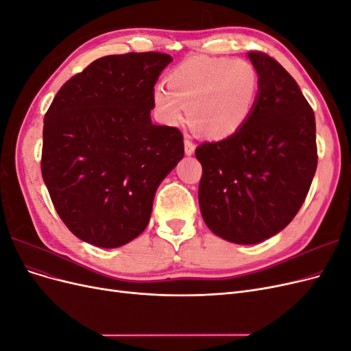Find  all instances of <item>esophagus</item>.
Here are the masks:
<instances>
[{"mask_svg":"<svg viewBox=\"0 0 351 351\" xmlns=\"http://www.w3.org/2000/svg\"><path fill=\"white\" fill-rule=\"evenodd\" d=\"M195 149H196V146H195L193 141L190 139V136H186L184 137V152H186V155H192L195 152Z\"/></svg>","mask_w":351,"mask_h":351,"instance_id":"esophagus-1","label":"esophagus"}]
</instances>
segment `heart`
<instances>
[{
	"instance_id": "heart-1",
	"label": "heart",
	"mask_w": 351,
	"mask_h": 351,
	"mask_svg": "<svg viewBox=\"0 0 351 351\" xmlns=\"http://www.w3.org/2000/svg\"><path fill=\"white\" fill-rule=\"evenodd\" d=\"M158 86L154 99L168 124L190 119L209 139H227L250 119L259 92L258 71L241 58L192 57L180 62Z\"/></svg>"
}]
</instances>
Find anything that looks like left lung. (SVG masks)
Masks as SVG:
<instances>
[{"label": "left lung", "instance_id": "1", "mask_svg": "<svg viewBox=\"0 0 351 351\" xmlns=\"http://www.w3.org/2000/svg\"><path fill=\"white\" fill-rule=\"evenodd\" d=\"M259 93L250 119L232 136L196 147L199 206L221 239L254 244L290 224L317 167L313 110L277 60L250 51Z\"/></svg>", "mask_w": 351, "mask_h": 351}]
</instances>
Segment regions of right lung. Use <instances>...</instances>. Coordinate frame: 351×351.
<instances>
[{
    "mask_svg": "<svg viewBox=\"0 0 351 351\" xmlns=\"http://www.w3.org/2000/svg\"><path fill=\"white\" fill-rule=\"evenodd\" d=\"M162 52L95 60L57 92L44 119L40 171L80 240L114 249L142 234L159 183L184 156L177 127L151 121Z\"/></svg>",
    "mask_w": 351,
    "mask_h": 351,
    "instance_id": "1",
    "label": "right lung"
}]
</instances>
